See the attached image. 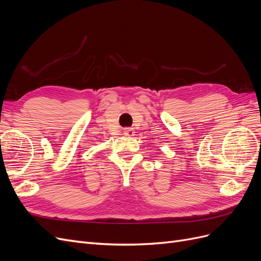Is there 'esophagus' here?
<instances>
[{"label": "esophagus", "mask_w": 261, "mask_h": 261, "mask_svg": "<svg viewBox=\"0 0 261 261\" xmlns=\"http://www.w3.org/2000/svg\"><path fill=\"white\" fill-rule=\"evenodd\" d=\"M124 135L125 136H134L135 135V130L133 128H125L124 129Z\"/></svg>", "instance_id": "obj_1"}]
</instances>
